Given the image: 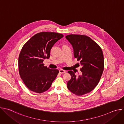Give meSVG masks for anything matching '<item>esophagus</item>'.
<instances>
[{
  "label": "esophagus",
  "instance_id": "1",
  "mask_svg": "<svg viewBox=\"0 0 124 124\" xmlns=\"http://www.w3.org/2000/svg\"><path fill=\"white\" fill-rule=\"evenodd\" d=\"M59 71V73H60V74H65L66 73V71L65 70H63L62 69L60 70Z\"/></svg>",
  "mask_w": 124,
  "mask_h": 124
}]
</instances>
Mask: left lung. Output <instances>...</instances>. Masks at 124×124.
<instances>
[{
	"label": "left lung",
	"instance_id": "8db88e82",
	"mask_svg": "<svg viewBox=\"0 0 124 124\" xmlns=\"http://www.w3.org/2000/svg\"><path fill=\"white\" fill-rule=\"evenodd\" d=\"M66 38L72 45L75 57L82 66V75L78 77L73 70L68 72L71 78L67 88L73 94L82 96L92 91L99 82L104 69L102 51L97 43L85 35L70 34Z\"/></svg>",
	"mask_w": 124,
	"mask_h": 124
}]
</instances>
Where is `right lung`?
Here are the masks:
<instances>
[{
  "label": "right lung",
  "mask_w": 124,
  "mask_h": 124,
  "mask_svg": "<svg viewBox=\"0 0 124 124\" xmlns=\"http://www.w3.org/2000/svg\"><path fill=\"white\" fill-rule=\"evenodd\" d=\"M63 35L42 32L35 34L23 46L19 57L20 77L29 90L37 93L47 90L59 70L50 69L43 64L50 57V50Z\"/></svg>",
  "instance_id": "1"
}]
</instances>
